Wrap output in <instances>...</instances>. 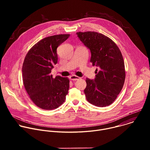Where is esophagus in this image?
Here are the masks:
<instances>
[{
    "label": "esophagus",
    "mask_w": 150,
    "mask_h": 150,
    "mask_svg": "<svg viewBox=\"0 0 150 150\" xmlns=\"http://www.w3.org/2000/svg\"><path fill=\"white\" fill-rule=\"evenodd\" d=\"M70 79L72 81H76V80H78L79 79H80V78L76 75H72L70 76Z\"/></svg>",
    "instance_id": "34e87169"
}]
</instances>
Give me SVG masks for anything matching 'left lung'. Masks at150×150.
Segmentation results:
<instances>
[{
  "label": "left lung",
  "mask_w": 150,
  "mask_h": 150,
  "mask_svg": "<svg viewBox=\"0 0 150 150\" xmlns=\"http://www.w3.org/2000/svg\"><path fill=\"white\" fill-rule=\"evenodd\" d=\"M82 43L90 50V62L99 69L94 79H86L84 93L87 101L97 107L112 104L121 91L125 79L124 60L117 46L107 36L94 31L78 32Z\"/></svg>",
  "instance_id": "obj_1"
}]
</instances>
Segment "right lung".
I'll return each mask as SVG.
<instances>
[{
  "label": "right lung",
  "mask_w": 150,
  "mask_h": 150,
  "mask_svg": "<svg viewBox=\"0 0 150 150\" xmlns=\"http://www.w3.org/2000/svg\"><path fill=\"white\" fill-rule=\"evenodd\" d=\"M70 34L49 36L41 40L27 53L23 65L25 88L33 103L45 110L55 109L66 100L69 88L67 77L51 74L57 63V48Z\"/></svg>",
  "instance_id": "obj_1"
}]
</instances>
